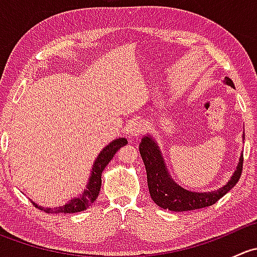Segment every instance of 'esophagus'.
Wrapping results in <instances>:
<instances>
[{"label":"esophagus","mask_w":257,"mask_h":257,"mask_svg":"<svg viewBox=\"0 0 257 257\" xmlns=\"http://www.w3.org/2000/svg\"><path fill=\"white\" fill-rule=\"evenodd\" d=\"M143 131H144V124L142 123L141 120H133L128 126L129 134L133 137L139 136V134L143 133Z\"/></svg>","instance_id":"obj_1"}]
</instances>
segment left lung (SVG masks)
Returning a JSON list of instances; mask_svg holds the SVG:
<instances>
[{
    "mask_svg": "<svg viewBox=\"0 0 257 257\" xmlns=\"http://www.w3.org/2000/svg\"><path fill=\"white\" fill-rule=\"evenodd\" d=\"M224 82L230 87H234L232 80L227 77ZM243 139H245V134H243ZM139 152H141L145 170H147L148 188H149L153 201L160 208L170 210V211H189V210L212 205L236 185L242 173L243 154H241L236 170L224 186L217 190L209 191V193L190 191L178 185L170 177L165 167L162 152L152 136H145L142 139L139 144Z\"/></svg>",
    "mask_w": 257,
    "mask_h": 257,
    "instance_id": "left-lung-1",
    "label": "left lung"
}]
</instances>
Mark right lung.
Instances as JSON below:
<instances>
[{
	"mask_svg": "<svg viewBox=\"0 0 257 257\" xmlns=\"http://www.w3.org/2000/svg\"><path fill=\"white\" fill-rule=\"evenodd\" d=\"M128 141L125 138H118L115 141L110 142L109 144L105 148H103L102 152L99 153V155L95 159L94 164H93L92 173H90V177L88 179L87 189H84L82 194L79 196H74L73 199L68 201L67 204L62 206H56V208H45V206H40L32 201L33 205L40 210L49 212V214H59V212H63V214H72V212H79L89 208L93 203L95 201V199L98 198V194L100 191V185H102V172L104 170V168L109 164V162L112 160L116 152L120 149L121 147H124Z\"/></svg>",
	"mask_w": 257,
	"mask_h": 257,
	"instance_id": "obj_1",
	"label": "right lung"
}]
</instances>
